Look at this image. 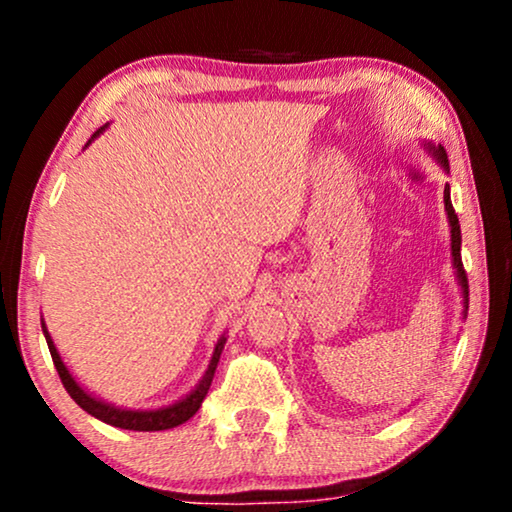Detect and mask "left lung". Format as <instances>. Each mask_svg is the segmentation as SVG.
I'll list each match as a JSON object with an SVG mask.
<instances>
[{
    "label": "left lung",
    "mask_w": 512,
    "mask_h": 512,
    "mask_svg": "<svg viewBox=\"0 0 512 512\" xmlns=\"http://www.w3.org/2000/svg\"><path fill=\"white\" fill-rule=\"evenodd\" d=\"M436 153L440 163L447 167V153L443 146H438V149H433ZM445 209H447V219H450V226H452V256H454V268H457V277L461 282V289H464V300H466V307H468V277H466V270H464V263H461V230H459V219L457 214H454V207H452V200H450V186H445Z\"/></svg>",
    "instance_id": "left-lung-1"
}]
</instances>
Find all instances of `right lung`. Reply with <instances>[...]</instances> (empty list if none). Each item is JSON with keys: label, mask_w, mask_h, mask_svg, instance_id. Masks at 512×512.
<instances>
[{"label": "right lung", "mask_w": 512, "mask_h": 512, "mask_svg": "<svg viewBox=\"0 0 512 512\" xmlns=\"http://www.w3.org/2000/svg\"><path fill=\"white\" fill-rule=\"evenodd\" d=\"M97 132H100V130H97ZM97 132H95V135H97ZM41 328H44V335H46V342H48V352H51V356H53L55 370H58L60 380H62V384H65L67 394L74 398V403L81 405V408L86 410L88 415L102 419V422H107L111 426H118V429H130V431H165V429H174V426L188 422V419H191L195 412L200 410V405H202V401H205L209 387H212V380H214V373H216V363H219L223 342H226V338L219 340V345H216V349H214L212 363H209L207 375L202 377L198 389H195L191 396H186L184 401L170 405V408L137 412V410L114 408V405H107V403L97 401V398H93L90 394H86V391H83L79 384L74 382V377L69 375V370L65 368V363H62L58 349H55L51 335H48V331H46V326H41Z\"/></svg>", "instance_id": "right-lung-1"}]
</instances>
